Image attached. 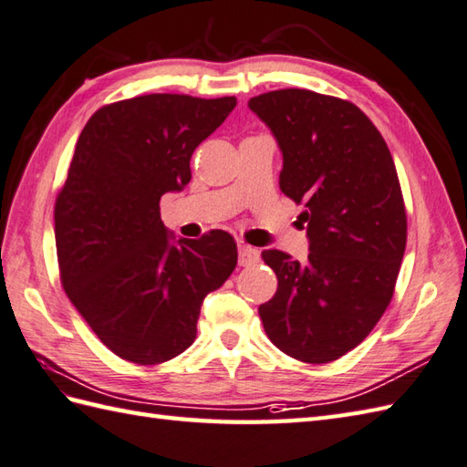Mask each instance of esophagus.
<instances>
[{
  "label": "esophagus",
  "mask_w": 467,
  "mask_h": 467,
  "mask_svg": "<svg viewBox=\"0 0 467 467\" xmlns=\"http://www.w3.org/2000/svg\"><path fill=\"white\" fill-rule=\"evenodd\" d=\"M237 255H240V265H244V267L254 265V264H257V260H260V252L247 244L237 245Z\"/></svg>",
  "instance_id": "obj_1"
}]
</instances>
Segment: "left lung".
Here are the masks:
<instances>
[{"mask_svg":"<svg viewBox=\"0 0 467 467\" xmlns=\"http://www.w3.org/2000/svg\"><path fill=\"white\" fill-rule=\"evenodd\" d=\"M282 148L279 190L304 213L309 255L262 252L277 292L260 306L272 344L329 364L364 341L396 289L408 240L406 203L386 140L354 103L309 89L250 99Z\"/></svg>","mask_w":467,"mask_h":467,"instance_id":"obj_1","label":"left lung"}]
</instances>
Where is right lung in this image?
Segmentation results:
<instances>
[{
  "label": "right lung",
  "mask_w": 467,
  "mask_h": 467,
  "mask_svg": "<svg viewBox=\"0 0 467 467\" xmlns=\"http://www.w3.org/2000/svg\"><path fill=\"white\" fill-rule=\"evenodd\" d=\"M235 98L150 93L99 108L76 143L56 200L59 279L101 344L138 366L188 349L203 297L237 265L223 230L170 244L163 193L192 180L193 150L222 126Z\"/></svg>",
  "instance_id": "obj_1"
}]
</instances>
